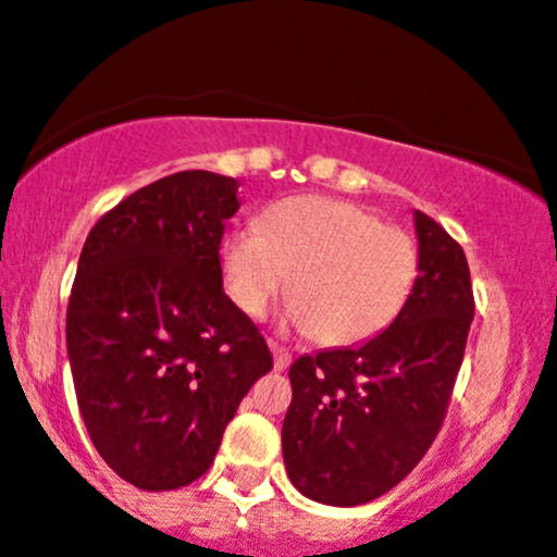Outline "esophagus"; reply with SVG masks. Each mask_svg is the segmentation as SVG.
Here are the masks:
<instances>
[{
  "label": "esophagus",
  "instance_id": "obj_1",
  "mask_svg": "<svg viewBox=\"0 0 557 557\" xmlns=\"http://www.w3.org/2000/svg\"><path fill=\"white\" fill-rule=\"evenodd\" d=\"M270 348H272V356H274V369H277V372H285V369L290 367L293 356L287 354V348H283V345H277V343H270Z\"/></svg>",
  "mask_w": 557,
  "mask_h": 557
}]
</instances>
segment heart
Instances as JSON below:
<instances>
[{"mask_svg": "<svg viewBox=\"0 0 557 557\" xmlns=\"http://www.w3.org/2000/svg\"><path fill=\"white\" fill-rule=\"evenodd\" d=\"M227 296L248 317L267 314L287 285V324L330 345L380 335L417 283V243L367 209L327 196H293L261 222L227 235L220 251Z\"/></svg>", "mask_w": 557, "mask_h": 557, "instance_id": "obj_1", "label": "heart"}]
</instances>
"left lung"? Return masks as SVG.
<instances>
[{
	"label": "left lung",
	"mask_w": 557,
	"mask_h": 557,
	"mask_svg": "<svg viewBox=\"0 0 557 557\" xmlns=\"http://www.w3.org/2000/svg\"><path fill=\"white\" fill-rule=\"evenodd\" d=\"M419 277L385 332L319 350L290 367L283 458L298 492L324 505H363L413 471L443 426L474 293L463 248L413 212Z\"/></svg>",
	"instance_id": "left-lung-1"
}]
</instances>
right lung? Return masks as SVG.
Wrapping results in <instances>:
<instances>
[{
	"label": "right lung",
	"mask_w": 557,
	"mask_h": 557,
	"mask_svg": "<svg viewBox=\"0 0 557 557\" xmlns=\"http://www.w3.org/2000/svg\"><path fill=\"white\" fill-rule=\"evenodd\" d=\"M238 181L185 170L136 190L88 233L67 304L78 408L133 487L196 482L272 354L222 290Z\"/></svg>",
	"instance_id": "add662e5"
}]
</instances>
